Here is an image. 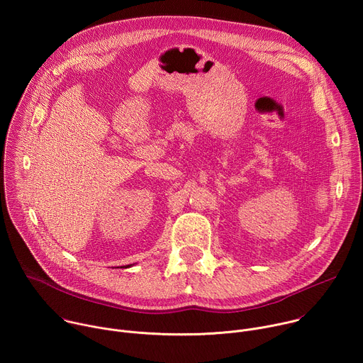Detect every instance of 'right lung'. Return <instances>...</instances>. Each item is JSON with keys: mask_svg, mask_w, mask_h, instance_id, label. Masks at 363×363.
<instances>
[{"mask_svg": "<svg viewBox=\"0 0 363 363\" xmlns=\"http://www.w3.org/2000/svg\"><path fill=\"white\" fill-rule=\"evenodd\" d=\"M126 267H130V266H126ZM126 267H125V269H126Z\"/></svg>", "mask_w": 363, "mask_h": 363, "instance_id": "obj_1", "label": "right lung"}]
</instances>
